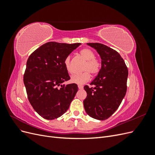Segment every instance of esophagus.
<instances>
[{
	"instance_id": "1",
	"label": "esophagus",
	"mask_w": 155,
	"mask_h": 155,
	"mask_svg": "<svg viewBox=\"0 0 155 155\" xmlns=\"http://www.w3.org/2000/svg\"><path fill=\"white\" fill-rule=\"evenodd\" d=\"M78 88L80 89V90H81V89L83 88V85H78Z\"/></svg>"
}]
</instances>
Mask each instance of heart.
<instances>
[{
	"mask_svg": "<svg viewBox=\"0 0 155 155\" xmlns=\"http://www.w3.org/2000/svg\"><path fill=\"white\" fill-rule=\"evenodd\" d=\"M80 55L87 61V62L83 68L84 72L74 75L71 78V81L76 84H84L87 83L91 78V74L92 76H95L100 72L101 68V61L95 58L96 55L92 50L83 48L80 51ZM64 64L67 72L70 74H72L70 56H67L64 59Z\"/></svg>",
	"mask_w": 155,
	"mask_h": 155,
	"instance_id": "obj_1",
	"label": "heart"
}]
</instances>
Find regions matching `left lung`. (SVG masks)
<instances>
[{"label": "left lung", "mask_w": 155, "mask_h": 155, "mask_svg": "<svg viewBox=\"0 0 155 155\" xmlns=\"http://www.w3.org/2000/svg\"><path fill=\"white\" fill-rule=\"evenodd\" d=\"M100 55L101 68L91 83L84 87L83 101L87 113L92 118L105 120L118 109L127 92L128 69L118 51L101 43H87Z\"/></svg>", "instance_id": "obj_1"}]
</instances>
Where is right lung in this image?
Returning a JSON list of instances; mask_svg holds the SVG:
<instances>
[{
    "mask_svg": "<svg viewBox=\"0 0 155 155\" xmlns=\"http://www.w3.org/2000/svg\"><path fill=\"white\" fill-rule=\"evenodd\" d=\"M80 45L48 42L36 49L27 60L23 81L28 99L45 119L62 116L76 96V84L62 85L70 79L64 61Z\"/></svg>",
    "mask_w": 155,
    "mask_h": 155,
    "instance_id": "add662e5",
    "label": "right lung"
}]
</instances>
